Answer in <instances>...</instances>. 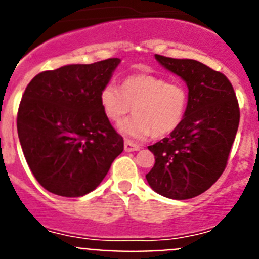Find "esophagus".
Segmentation results:
<instances>
[{"instance_id": "obj_1", "label": "esophagus", "mask_w": 259, "mask_h": 259, "mask_svg": "<svg viewBox=\"0 0 259 259\" xmlns=\"http://www.w3.org/2000/svg\"><path fill=\"white\" fill-rule=\"evenodd\" d=\"M124 150L125 152H136V150H140V145H137V144L132 143L130 140L124 141Z\"/></svg>"}]
</instances>
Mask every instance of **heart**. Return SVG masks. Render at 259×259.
Returning <instances> with one entry per match:
<instances>
[{
	"instance_id": "obj_1",
	"label": "heart",
	"mask_w": 259,
	"mask_h": 259,
	"mask_svg": "<svg viewBox=\"0 0 259 259\" xmlns=\"http://www.w3.org/2000/svg\"><path fill=\"white\" fill-rule=\"evenodd\" d=\"M100 104L105 115L119 122L134 110L135 115L119 124L123 135L137 140L170 135L185 116L188 89L180 81H167L153 74H137L125 77L122 91L107 83L100 92Z\"/></svg>"
}]
</instances>
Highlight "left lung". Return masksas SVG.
Returning a JSON list of instances; mask_svg holds the SVG:
<instances>
[{
    "label": "left lung",
    "instance_id": "1",
    "mask_svg": "<svg viewBox=\"0 0 259 259\" xmlns=\"http://www.w3.org/2000/svg\"><path fill=\"white\" fill-rule=\"evenodd\" d=\"M154 57L184 80L188 106L170 136L148 146L155 163L146 180L161 196L188 200L207 191L223 174L239 128V104L222 72L194 59Z\"/></svg>",
    "mask_w": 259,
    "mask_h": 259
}]
</instances>
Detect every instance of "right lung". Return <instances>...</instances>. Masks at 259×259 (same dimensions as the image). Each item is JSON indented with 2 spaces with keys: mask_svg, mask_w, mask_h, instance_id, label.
<instances>
[{
  "mask_svg": "<svg viewBox=\"0 0 259 259\" xmlns=\"http://www.w3.org/2000/svg\"><path fill=\"white\" fill-rule=\"evenodd\" d=\"M119 63L109 58L66 65L40 72L27 85L18 136L32 174L47 191L63 197L92 192L123 152V137L100 104L102 87Z\"/></svg>",
  "mask_w": 259,
  "mask_h": 259,
  "instance_id": "obj_1",
  "label": "right lung"
}]
</instances>
